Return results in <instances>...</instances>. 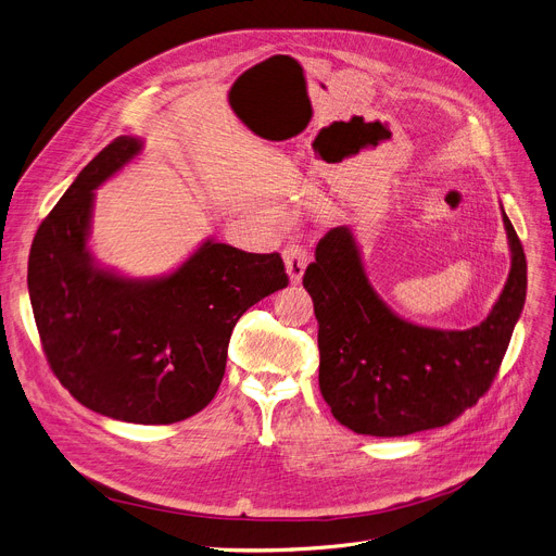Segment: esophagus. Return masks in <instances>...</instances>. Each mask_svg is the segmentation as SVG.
Masks as SVG:
<instances>
[{
	"label": "esophagus",
	"instance_id": "1",
	"mask_svg": "<svg viewBox=\"0 0 556 556\" xmlns=\"http://www.w3.org/2000/svg\"><path fill=\"white\" fill-rule=\"evenodd\" d=\"M285 260V269L289 274V280L293 285H299L303 280L305 267H307V251L301 244H287L282 251Z\"/></svg>",
	"mask_w": 556,
	"mask_h": 556
}]
</instances>
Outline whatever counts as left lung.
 <instances>
[{
  "label": "left lung",
  "instance_id": "left-lung-1",
  "mask_svg": "<svg viewBox=\"0 0 556 556\" xmlns=\"http://www.w3.org/2000/svg\"><path fill=\"white\" fill-rule=\"evenodd\" d=\"M511 269L496 305L469 330L404 320L370 285L350 226L316 244L303 285L318 320L320 395L358 435L400 438L444 427L492 386L523 312L528 263L503 211Z\"/></svg>",
  "mask_w": 556,
  "mask_h": 556
}]
</instances>
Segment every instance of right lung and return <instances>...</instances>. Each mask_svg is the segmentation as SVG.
Here are the masks:
<instances>
[{"instance_id":"right-lung-1","label":"right lung","mask_w":556,"mask_h":556,"mask_svg":"<svg viewBox=\"0 0 556 556\" xmlns=\"http://www.w3.org/2000/svg\"><path fill=\"white\" fill-rule=\"evenodd\" d=\"M118 137L98 152L40 224L28 296L47 362L89 410L132 424H175L217 393L238 318L287 287L278 253L206 240L168 276L125 278L87 247L93 190L141 152Z\"/></svg>"}]
</instances>
